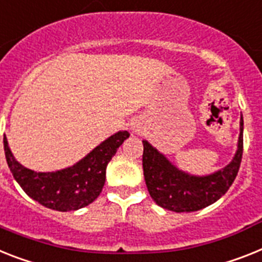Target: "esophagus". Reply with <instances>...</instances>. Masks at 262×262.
<instances>
[{
    "label": "esophagus",
    "instance_id": "esophagus-1",
    "mask_svg": "<svg viewBox=\"0 0 262 262\" xmlns=\"http://www.w3.org/2000/svg\"><path fill=\"white\" fill-rule=\"evenodd\" d=\"M133 130L137 132V133H138V132H140V126H135V127H133Z\"/></svg>",
    "mask_w": 262,
    "mask_h": 262
}]
</instances>
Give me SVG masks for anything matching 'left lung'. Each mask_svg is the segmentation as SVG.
I'll list each match as a JSON object with an SVG mask.
<instances>
[{"instance_id": "left-lung-1", "label": "left lung", "mask_w": 262, "mask_h": 262, "mask_svg": "<svg viewBox=\"0 0 262 262\" xmlns=\"http://www.w3.org/2000/svg\"><path fill=\"white\" fill-rule=\"evenodd\" d=\"M244 121L237 153L226 168L205 177H194L181 172L158 153L149 142L144 141L142 168L149 194L164 209L173 212H195L221 199L236 179L244 150Z\"/></svg>"}]
</instances>
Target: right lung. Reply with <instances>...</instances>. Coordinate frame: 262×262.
Instances as JSON below:
<instances>
[{"instance_id":"obj_1","label":"right lung","mask_w":262,"mask_h":262,"mask_svg":"<svg viewBox=\"0 0 262 262\" xmlns=\"http://www.w3.org/2000/svg\"><path fill=\"white\" fill-rule=\"evenodd\" d=\"M127 137V132H118L76 165L50 173L33 172L15 161L6 137L4 149L10 172L26 194L46 208L69 212L89 205L100 195L107 164Z\"/></svg>"}]
</instances>
